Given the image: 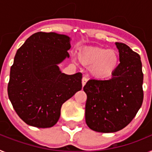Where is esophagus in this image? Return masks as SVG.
Here are the masks:
<instances>
[{"mask_svg":"<svg viewBox=\"0 0 152 152\" xmlns=\"http://www.w3.org/2000/svg\"><path fill=\"white\" fill-rule=\"evenodd\" d=\"M88 79L86 78V77H82V81H81V83H82V86H85V84H86V82H87Z\"/></svg>","mask_w":152,"mask_h":152,"instance_id":"34e87169","label":"esophagus"}]
</instances>
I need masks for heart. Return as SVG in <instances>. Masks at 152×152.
Returning <instances> with one entry per match:
<instances>
[{
  "mask_svg": "<svg viewBox=\"0 0 152 152\" xmlns=\"http://www.w3.org/2000/svg\"><path fill=\"white\" fill-rule=\"evenodd\" d=\"M77 60L97 78H109L119 65L118 53L101 46H85L77 51Z\"/></svg>",
  "mask_w": 152,
  "mask_h": 152,
  "instance_id": "1",
  "label": "heart"
}]
</instances>
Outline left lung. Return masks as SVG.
Instances as JSON below:
<instances>
[{
  "label": "left lung",
  "mask_w": 152,
  "mask_h": 152,
  "mask_svg": "<svg viewBox=\"0 0 152 152\" xmlns=\"http://www.w3.org/2000/svg\"><path fill=\"white\" fill-rule=\"evenodd\" d=\"M120 64L108 80L88 81L85 121L92 130L113 133L127 126L136 116L144 99L141 57L127 45L116 42Z\"/></svg>",
  "instance_id": "left-lung-1"
}]
</instances>
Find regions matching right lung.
Returning a JSON list of instances; mask_svg holds the SVG:
<instances>
[{
  "instance_id": "1",
  "label": "right lung",
  "mask_w": 152,
  "mask_h": 152,
  "mask_svg": "<svg viewBox=\"0 0 152 152\" xmlns=\"http://www.w3.org/2000/svg\"><path fill=\"white\" fill-rule=\"evenodd\" d=\"M70 42L66 35L39 32L17 50L7 94L14 110L29 126H54L63 104L82 88L81 73L65 75L58 67L70 56Z\"/></svg>"
}]
</instances>
